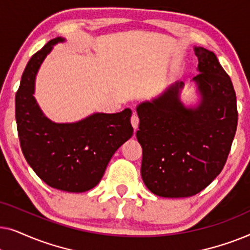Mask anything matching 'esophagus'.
<instances>
[{"mask_svg":"<svg viewBox=\"0 0 250 250\" xmlns=\"http://www.w3.org/2000/svg\"><path fill=\"white\" fill-rule=\"evenodd\" d=\"M131 123H132L133 128L138 129V127H139V117H138V115H136V114H133V115H132Z\"/></svg>","mask_w":250,"mask_h":250,"instance_id":"esophagus-1","label":"esophagus"}]
</instances>
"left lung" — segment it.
Listing matches in <instances>:
<instances>
[{"label":"left lung","mask_w":250,"mask_h":250,"mask_svg":"<svg viewBox=\"0 0 250 250\" xmlns=\"http://www.w3.org/2000/svg\"><path fill=\"white\" fill-rule=\"evenodd\" d=\"M199 100H181L183 82L136 107L142 146L141 176L152 193L186 198L209 186L227 163L237 131V97L231 78L211 51L194 46Z\"/></svg>","instance_id":"8db88e82"}]
</instances>
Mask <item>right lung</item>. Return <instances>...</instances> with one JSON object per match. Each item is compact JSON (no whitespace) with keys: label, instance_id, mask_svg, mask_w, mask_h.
I'll return each mask as SVG.
<instances>
[{"label":"right lung","instance_id":"obj_1","mask_svg":"<svg viewBox=\"0 0 250 250\" xmlns=\"http://www.w3.org/2000/svg\"><path fill=\"white\" fill-rule=\"evenodd\" d=\"M64 41L51 40L30 58L16 94V121L23 156L40 179L54 189L85 192L100 182L111 157L133 135L132 110L95 112L75 123H54L43 114L34 97L36 75Z\"/></svg>","mask_w":250,"mask_h":250}]
</instances>
